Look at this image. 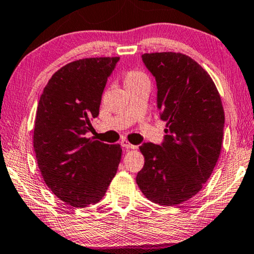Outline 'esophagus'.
<instances>
[{"label": "esophagus", "instance_id": "esophagus-1", "mask_svg": "<svg viewBox=\"0 0 254 254\" xmlns=\"http://www.w3.org/2000/svg\"><path fill=\"white\" fill-rule=\"evenodd\" d=\"M121 144H122V147H126V148H128V149H136L138 147L134 146V144H132L127 141V140H122L121 141Z\"/></svg>", "mask_w": 254, "mask_h": 254}]
</instances>
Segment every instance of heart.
Here are the masks:
<instances>
[{
    "mask_svg": "<svg viewBox=\"0 0 254 254\" xmlns=\"http://www.w3.org/2000/svg\"><path fill=\"white\" fill-rule=\"evenodd\" d=\"M143 79H148L147 75L144 74L143 72L138 71V70H130V71H127L123 76L124 86L127 87V86H130V84H133V83L138 82V81H140V80H143Z\"/></svg>",
    "mask_w": 254,
    "mask_h": 254,
    "instance_id": "heart-1",
    "label": "heart"
}]
</instances>
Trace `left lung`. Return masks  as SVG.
Listing matches in <instances>:
<instances>
[{
  "instance_id": "left-lung-1",
  "label": "left lung",
  "mask_w": 254,
  "mask_h": 254,
  "mask_svg": "<svg viewBox=\"0 0 254 254\" xmlns=\"http://www.w3.org/2000/svg\"><path fill=\"white\" fill-rule=\"evenodd\" d=\"M155 76L157 107L166 122L164 140L140 146L143 168L136 184L152 202L173 207L195 195L219 158L225 115L210 75L181 53L143 54Z\"/></svg>"
}]
</instances>
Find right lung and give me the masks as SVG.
<instances>
[{
  "mask_svg": "<svg viewBox=\"0 0 254 254\" xmlns=\"http://www.w3.org/2000/svg\"><path fill=\"white\" fill-rule=\"evenodd\" d=\"M120 58L71 62L52 75L40 96L34 128L44 181L66 204L83 208L105 195L122 156L120 144L86 138L97 118L108 76Z\"/></svg>",
  "mask_w": 254,
  "mask_h": 254,
  "instance_id": "add662e5",
  "label": "right lung"
}]
</instances>
